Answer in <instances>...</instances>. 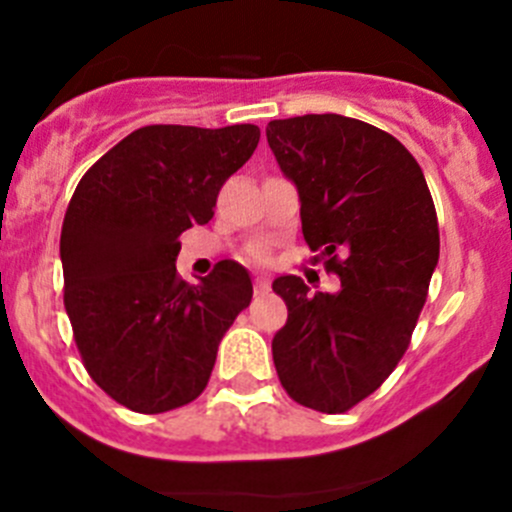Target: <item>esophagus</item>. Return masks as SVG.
Returning a JSON list of instances; mask_svg holds the SVG:
<instances>
[{
	"instance_id": "obj_1",
	"label": "esophagus",
	"mask_w": 512,
	"mask_h": 512,
	"mask_svg": "<svg viewBox=\"0 0 512 512\" xmlns=\"http://www.w3.org/2000/svg\"><path fill=\"white\" fill-rule=\"evenodd\" d=\"M270 289V280L267 277H257L255 280V294H265Z\"/></svg>"
}]
</instances>
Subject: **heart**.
<instances>
[{"mask_svg": "<svg viewBox=\"0 0 512 512\" xmlns=\"http://www.w3.org/2000/svg\"><path fill=\"white\" fill-rule=\"evenodd\" d=\"M252 260H255V262H265V260H267V252H265V247H257V250L252 252Z\"/></svg>", "mask_w": 512, "mask_h": 512, "instance_id": "b5f03b06", "label": "heart"}]
</instances>
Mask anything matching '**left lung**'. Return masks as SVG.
I'll list each match as a JSON object with an SVG mask.
<instances>
[{"label":"left lung","instance_id":"1","mask_svg":"<svg viewBox=\"0 0 512 512\" xmlns=\"http://www.w3.org/2000/svg\"><path fill=\"white\" fill-rule=\"evenodd\" d=\"M267 143L297 185L309 250L342 280L334 294L297 275L272 282L287 304L272 359L297 404L344 414L409 349L438 265L436 208L416 158L371 123L307 113L267 123Z\"/></svg>","mask_w":512,"mask_h":512}]
</instances>
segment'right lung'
Here are the masks:
<instances>
[{
  "label": "right lung",
  "instance_id": "obj_1",
  "mask_svg": "<svg viewBox=\"0 0 512 512\" xmlns=\"http://www.w3.org/2000/svg\"><path fill=\"white\" fill-rule=\"evenodd\" d=\"M260 143L252 123L143 126L86 170L61 227L64 307L91 379L138 414L190 404L220 339L250 304L242 265L178 277V237L213 218L218 193Z\"/></svg>",
  "mask_w": 512,
  "mask_h": 512
}]
</instances>
